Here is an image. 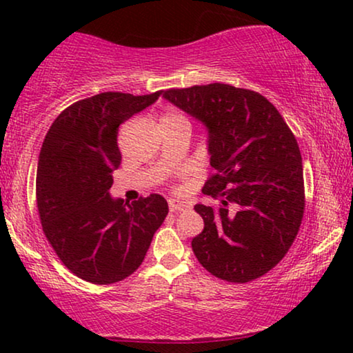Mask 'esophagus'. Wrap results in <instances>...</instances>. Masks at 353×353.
I'll use <instances>...</instances> for the list:
<instances>
[{
  "label": "esophagus",
  "instance_id": "esophagus-1",
  "mask_svg": "<svg viewBox=\"0 0 353 353\" xmlns=\"http://www.w3.org/2000/svg\"><path fill=\"white\" fill-rule=\"evenodd\" d=\"M186 204L185 202H180L176 199H168V209H170V212H181L186 209Z\"/></svg>",
  "mask_w": 353,
  "mask_h": 353
}]
</instances>
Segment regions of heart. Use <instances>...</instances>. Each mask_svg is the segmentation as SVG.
Instances as JSON below:
<instances>
[{
    "label": "heart",
    "instance_id": "heart-1",
    "mask_svg": "<svg viewBox=\"0 0 353 353\" xmlns=\"http://www.w3.org/2000/svg\"><path fill=\"white\" fill-rule=\"evenodd\" d=\"M176 122H188V119L183 115L180 110L175 108H165L161 115V125L176 123Z\"/></svg>",
    "mask_w": 353,
    "mask_h": 353
}]
</instances>
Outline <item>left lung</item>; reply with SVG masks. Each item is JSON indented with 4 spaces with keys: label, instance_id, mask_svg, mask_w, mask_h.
Instances as JSON below:
<instances>
[{
    "label": "left lung",
    "instance_id": "1",
    "mask_svg": "<svg viewBox=\"0 0 353 353\" xmlns=\"http://www.w3.org/2000/svg\"><path fill=\"white\" fill-rule=\"evenodd\" d=\"M209 130L214 173L196 204L204 230L191 241L199 263L228 283L254 281L281 262L305 210L302 156L283 115L257 91L225 83L163 91Z\"/></svg>",
    "mask_w": 353,
    "mask_h": 353
}]
</instances>
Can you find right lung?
Instances as JSON below:
<instances>
[{
    "label": "right lung",
    "mask_w": 353,
    "mask_h": 353,
    "mask_svg": "<svg viewBox=\"0 0 353 353\" xmlns=\"http://www.w3.org/2000/svg\"><path fill=\"white\" fill-rule=\"evenodd\" d=\"M161 96L105 91L57 115L37 168V207L43 233L62 263L93 284H114L137 272L168 214L161 194L125 205L112 199L120 167L119 127Z\"/></svg>",
    "instance_id": "1"
}]
</instances>
